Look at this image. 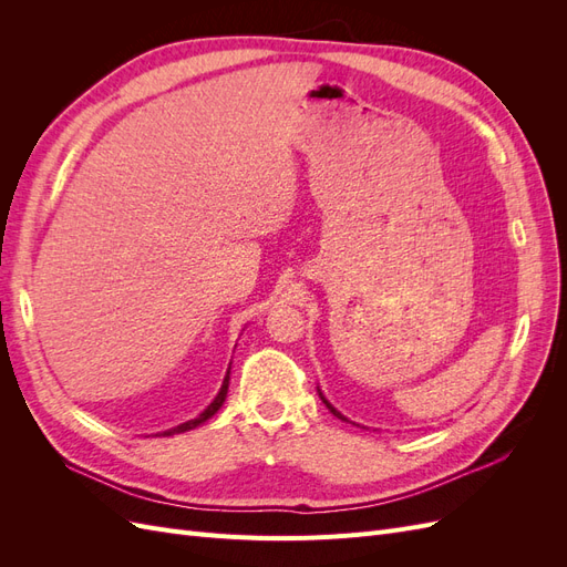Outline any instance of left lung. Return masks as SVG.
I'll return each mask as SVG.
<instances>
[{"label": "left lung", "mask_w": 567, "mask_h": 567, "mask_svg": "<svg viewBox=\"0 0 567 567\" xmlns=\"http://www.w3.org/2000/svg\"><path fill=\"white\" fill-rule=\"evenodd\" d=\"M319 394H321V392H319ZM321 400H323V394H321ZM323 404H326V406H329V409H331V414H333V416H338V419H342V421H346V416H342V414H340V411H336V409H333V406H331V404H329V402H326V400H323Z\"/></svg>", "instance_id": "1"}]
</instances>
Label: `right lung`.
Masks as SVG:
<instances>
[{"label": "right lung", "instance_id": "add662e5", "mask_svg": "<svg viewBox=\"0 0 567 567\" xmlns=\"http://www.w3.org/2000/svg\"><path fill=\"white\" fill-rule=\"evenodd\" d=\"M227 390H229V371H227V379H225V383H221V388H219V392H217V398L210 402V406L203 411V414L198 416V419H194V421H186V423H182V425H177V427H173V431H167V433H163V435H175V433H186V431H192V427H196V425H200V423H205L208 421L210 416H215L217 414V409L221 406V402H225V398H227Z\"/></svg>", "mask_w": 567, "mask_h": 567}]
</instances>
